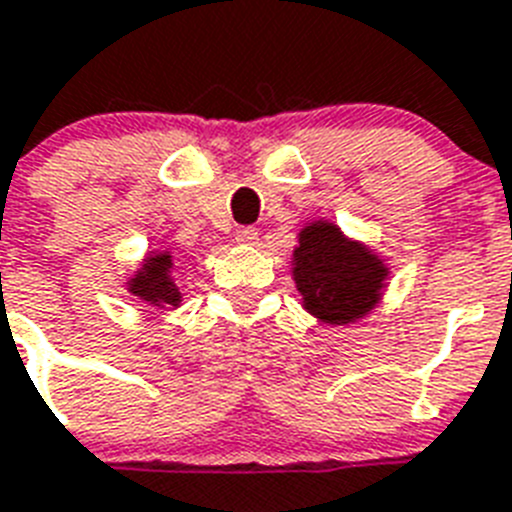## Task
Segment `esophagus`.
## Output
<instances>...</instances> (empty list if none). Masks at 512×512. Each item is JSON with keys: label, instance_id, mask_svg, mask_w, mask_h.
<instances>
[{"label": "esophagus", "instance_id": "34e87169", "mask_svg": "<svg viewBox=\"0 0 512 512\" xmlns=\"http://www.w3.org/2000/svg\"><path fill=\"white\" fill-rule=\"evenodd\" d=\"M235 240H238L240 246H256L259 243V230L256 227H240L235 232Z\"/></svg>", "mask_w": 512, "mask_h": 512}]
</instances>
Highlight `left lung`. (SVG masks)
Returning a JSON list of instances; mask_svg holds the SVG:
<instances>
[{"label": "left lung", "mask_w": 512, "mask_h": 512, "mask_svg": "<svg viewBox=\"0 0 512 512\" xmlns=\"http://www.w3.org/2000/svg\"><path fill=\"white\" fill-rule=\"evenodd\" d=\"M293 251V277L303 306L327 324H350L369 314L382 295L387 266L353 243L332 222H314Z\"/></svg>", "instance_id": "8db88e82"}]
</instances>
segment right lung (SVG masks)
<instances>
[{
  "label": "right lung",
  "instance_id": "right-lung-1",
  "mask_svg": "<svg viewBox=\"0 0 512 512\" xmlns=\"http://www.w3.org/2000/svg\"><path fill=\"white\" fill-rule=\"evenodd\" d=\"M172 266L175 261H172L170 251L151 253L149 259L143 261L141 272L128 282V290L151 306H180L183 295L172 277Z\"/></svg>",
  "mask_w": 512,
  "mask_h": 512
}]
</instances>
